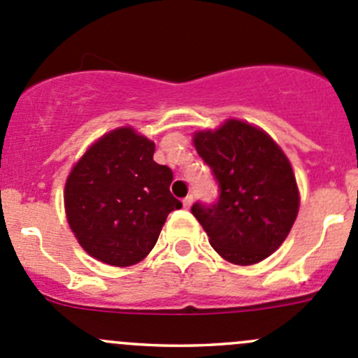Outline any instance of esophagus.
<instances>
[{
    "mask_svg": "<svg viewBox=\"0 0 358 358\" xmlns=\"http://www.w3.org/2000/svg\"><path fill=\"white\" fill-rule=\"evenodd\" d=\"M192 202H194V197L192 196H187L185 199H183V208L189 209L190 206H192Z\"/></svg>",
    "mask_w": 358,
    "mask_h": 358,
    "instance_id": "1",
    "label": "esophagus"
}]
</instances>
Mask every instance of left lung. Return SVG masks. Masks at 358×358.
<instances>
[{"mask_svg":"<svg viewBox=\"0 0 358 358\" xmlns=\"http://www.w3.org/2000/svg\"><path fill=\"white\" fill-rule=\"evenodd\" d=\"M194 145L218 183V201L192 206L209 244L236 265L268 258L298 216L289 159L263 129L239 119H229L215 131H197Z\"/></svg>","mask_w":358,"mask_h":358,"instance_id":"1","label":"left lung"}]
</instances>
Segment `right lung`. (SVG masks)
I'll use <instances>...</instances> for the list:
<instances>
[{"label": "right lung", "instance_id": "1", "mask_svg": "<svg viewBox=\"0 0 358 358\" xmlns=\"http://www.w3.org/2000/svg\"><path fill=\"white\" fill-rule=\"evenodd\" d=\"M156 143L133 128L96 140L76 162L64 202L71 230L99 262L129 266L156 246L162 225L182 202L171 196L173 171L154 161Z\"/></svg>", "mask_w": 358, "mask_h": 358}]
</instances>
